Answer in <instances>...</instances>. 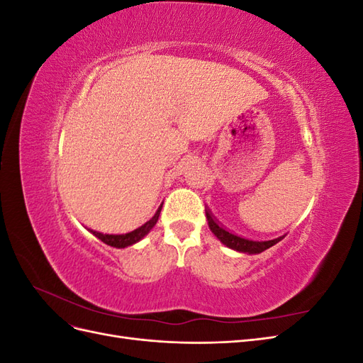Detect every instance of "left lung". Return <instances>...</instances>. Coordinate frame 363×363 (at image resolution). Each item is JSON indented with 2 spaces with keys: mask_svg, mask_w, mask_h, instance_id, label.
<instances>
[{
  "mask_svg": "<svg viewBox=\"0 0 363 363\" xmlns=\"http://www.w3.org/2000/svg\"><path fill=\"white\" fill-rule=\"evenodd\" d=\"M206 218H207L208 228H211V232L216 236L218 240H221V244H224L225 247L232 248L235 251L247 252V255H259V252L268 250L272 245H276L284 238V236H279V238L271 239V240H250V239L240 238V236H236L233 233L227 232L225 228H223L216 223V219L211 215V212L208 211H206Z\"/></svg>",
  "mask_w": 363,
  "mask_h": 363,
  "instance_id": "8db88e82",
  "label": "left lung"
}]
</instances>
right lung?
I'll return each mask as SVG.
<instances>
[{
  "label": "right lung",
  "mask_w": 363,
  "mask_h": 363,
  "mask_svg": "<svg viewBox=\"0 0 363 363\" xmlns=\"http://www.w3.org/2000/svg\"><path fill=\"white\" fill-rule=\"evenodd\" d=\"M160 211H162V204L157 208V212L155 213V216L150 219V221H147L144 225H140L136 230H133V232L125 233V235H104V233H100V232H94V230H91V233L95 238L103 240V242L107 244V245L115 247V248H125V247H130V245L139 242L140 239H144L150 233V230L155 227L156 223H157Z\"/></svg>",
  "instance_id": "obj_1"
}]
</instances>
